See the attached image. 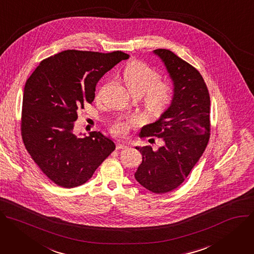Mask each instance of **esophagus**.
Returning <instances> with one entry per match:
<instances>
[{
  "mask_svg": "<svg viewBox=\"0 0 254 254\" xmlns=\"http://www.w3.org/2000/svg\"><path fill=\"white\" fill-rule=\"evenodd\" d=\"M128 146L125 142H122V141H118L117 142V145H116V148L117 149H126Z\"/></svg>",
  "mask_w": 254,
  "mask_h": 254,
  "instance_id": "obj_1",
  "label": "esophagus"
}]
</instances>
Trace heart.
<instances>
[{"instance_id":"b5f03b06","label":"heart","mask_w":254,"mask_h":254,"mask_svg":"<svg viewBox=\"0 0 254 254\" xmlns=\"http://www.w3.org/2000/svg\"><path fill=\"white\" fill-rule=\"evenodd\" d=\"M122 78L125 87L132 95L144 96V102L149 114L160 116L172 101V87L170 83L158 81L160 75L157 70L143 63L132 62L123 70ZM131 124H136L134 118L119 119L113 125L115 134H126Z\"/></svg>"}]
</instances>
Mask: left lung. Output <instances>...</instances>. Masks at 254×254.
<instances>
[{"mask_svg":"<svg viewBox=\"0 0 254 254\" xmlns=\"http://www.w3.org/2000/svg\"><path fill=\"white\" fill-rule=\"evenodd\" d=\"M161 61L173 82L170 106L141 137L162 139V146H136L142 162L134 175L146 190L164 193L177 189L205 151L210 138V96L201 73L167 49L152 52ZM151 140V139H149Z\"/></svg>","mask_w":254,"mask_h":254,"instance_id":"1","label":"left lung"}]
</instances>
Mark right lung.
<instances>
[{"label": "right lung", "instance_id": "1", "mask_svg": "<svg viewBox=\"0 0 254 254\" xmlns=\"http://www.w3.org/2000/svg\"><path fill=\"white\" fill-rule=\"evenodd\" d=\"M122 51L64 50L42 61L27 79L22 104V138L27 151L54 184L74 188L89 181L116 148L93 131H73L77 111L92 103L98 81L121 61Z\"/></svg>", "mask_w": 254, "mask_h": 254}]
</instances>
